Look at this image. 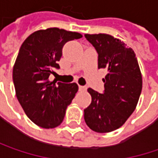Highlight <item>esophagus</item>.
Returning a JSON list of instances; mask_svg holds the SVG:
<instances>
[{
    "instance_id": "esophagus-1",
    "label": "esophagus",
    "mask_w": 158,
    "mask_h": 158,
    "mask_svg": "<svg viewBox=\"0 0 158 158\" xmlns=\"http://www.w3.org/2000/svg\"><path fill=\"white\" fill-rule=\"evenodd\" d=\"M79 91H84V90L87 89V87H85V86H79Z\"/></svg>"
}]
</instances>
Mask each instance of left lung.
<instances>
[{"label":"left lung","instance_id":"1","mask_svg":"<svg viewBox=\"0 0 158 158\" xmlns=\"http://www.w3.org/2000/svg\"><path fill=\"white\" fill-rule=\"evenodd\" d=\"M98 54V68H107L98 93L88 88L92 101L84 110L87 125L94 131L110 132L124 124L134 112L142 89V77L135 52L121 40L106 34L85 35Z\"/></svg>","mask_w":158,"mask_h":158}]
</instances>
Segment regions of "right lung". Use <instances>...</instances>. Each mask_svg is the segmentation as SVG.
<instances>
[{
	"instance_id": "add662e5",
	"label": "right lung",
	"mask_w": 158,
	"mask_h": 158,
	"mask_svg": "<svg viewBox=\"0 0 158 158\" xmlns=\"http://www.w3.org/2000/svg\"><path fill=\"white\" fill-rule=\"evenodd\" d=\"M82 35L57 27L31 34L22 44L13 68L16 96L27 116L36 125L50 129L62 123L67 106L78 92L76 83L49 81L62 55V47Z\"/></svg>"
}]
</instances>
